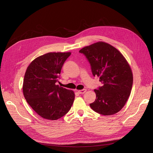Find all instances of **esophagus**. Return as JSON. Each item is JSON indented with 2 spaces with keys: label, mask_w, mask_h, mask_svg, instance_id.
I'll list each match as a JSON object with an SVG mask.
<instances>
[{
  "label": "esophagus",
  "mask_w": 153,
  "mask_h": 153,
  "mask_svg": "<svg viewBox=\"0 0 153 153\" xmlns=\"http://www.w3.org/2000/svg\"><path fill=\"white\" fill-rule=\"evenodd\" d=\"M78 93L80 94H84L85 92H86V89H82V90H80V91H78Z\"/></svg>",
  "instance_id": "obj_1"
}]
</instances>
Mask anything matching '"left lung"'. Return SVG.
I'll list each match as a JSON object with an SVG mask.
<instances>
[{
	"mask_svg": "<svg viewBox=\"0 0 153 153\" xmlns=\"http://www.w3.org/2000/svg\"><path fill=\"white\" fill-rule=\"evenodd\" d=\"M89 61L94 76L102 85L94 89L96 98L90 104L96 112L111 115L121 110L129 98L133 74L126 60L119 50L108 43L98 42L81 49Z\"/></svg>",
	"mask_w": 153,
	"mask_h": 153,
	"instance_id": "obj_1",
	"label": "left lung"
}]
</instances>
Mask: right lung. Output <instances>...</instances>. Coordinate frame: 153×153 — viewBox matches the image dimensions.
<instances>
[{"mask_svg": "<svg viewBox=\"0 0 153 153\" xmlns=\"http://www.w3.org/2000/svg\"><path fill=\"white\" fill-rule=\"evenodd\" d=\"M70 52H50L35 59L27 68L23 84L27 102L39 116L57 120L70 110L73 91L59 86L61 69Z\"/></svg>", "mask_w": 153, "mask_h": 153, "instance_id": "right-lung-1", "label": "right lung"}]
</instances>
